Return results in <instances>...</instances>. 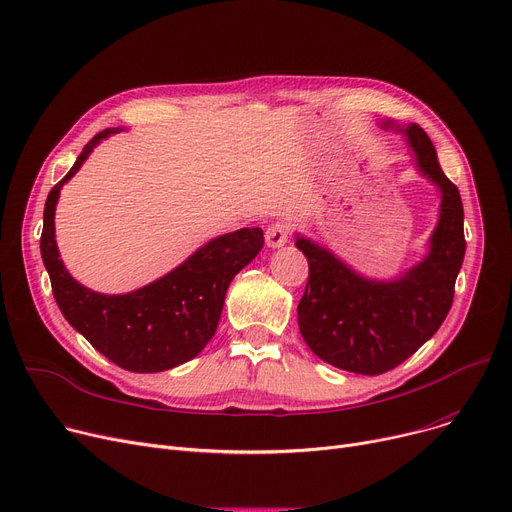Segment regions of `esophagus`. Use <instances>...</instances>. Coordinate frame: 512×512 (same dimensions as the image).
Wrapping results in <instances>:
<instances>
[{"instance_id": "34e87169", "label": "esophagus", "mask_w": 512, "mask_h": 512, "mask_svg": "<svg viewBox=\"0 0 512 512\" xmlns=\"http://www.w3.org/2000/svg\"><path fill=\"white\" fill-rule=\"evenodd\" d=\"M288 234H290V226L284 222H276L265 230V245L270 249H280L288 242Z\"/></svg>"}]
</instances>
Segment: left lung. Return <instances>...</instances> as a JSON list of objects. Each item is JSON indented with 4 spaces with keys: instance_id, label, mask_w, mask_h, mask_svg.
I'll list each match as a JSON object with an SVG mask.
<instances>
[{
    "instance_id": "obj_1",
    "label": "left lung",
    "mask_w": 512,
    "mask_h": 512,
    "mask_svg": "<svg viewBox=\"0 0 512 512\" xmlns=\"http://www.w3.org/2000/svg\"><path fill=\"white\" fill-rule=\"evenodd\" d=\"M409 145L417 172L440 193L438 222L427 253L394 278H369L328 247L294 234L309 261L299 303V330L311 351L338 369L380 375L409 359L446 319L465 259L463 201L438 164L436 147L415 124L382 120Z\"/></svg>"
}]
</instances>
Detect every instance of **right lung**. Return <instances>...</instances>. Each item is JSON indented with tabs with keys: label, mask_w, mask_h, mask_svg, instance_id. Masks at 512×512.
Segmentation results:
<instances>
[{
	"label": "right lung",
	"mask_w": 512,
	"mask_h": 512,
	"mask_svg": "<svg viewBox=\"0 0 512 512\" xmlns=\"http://www.w3.org/2000/svg\"><path fill=\"white\" fill-rule=\"evenodd\" d=\"M124 128H105L85 145L70 172L51 188L43 211L41 257L53 297L68 324L97 351L137 373H157L195 359L218 330L226 290L263 249L261 228L215 236L172 272L124 294L95 292L76 282L60 259L56 205L62 186L93 149Z\"/></svg>",
	"instance_id": "right-lung-1"
}]
</instances>
